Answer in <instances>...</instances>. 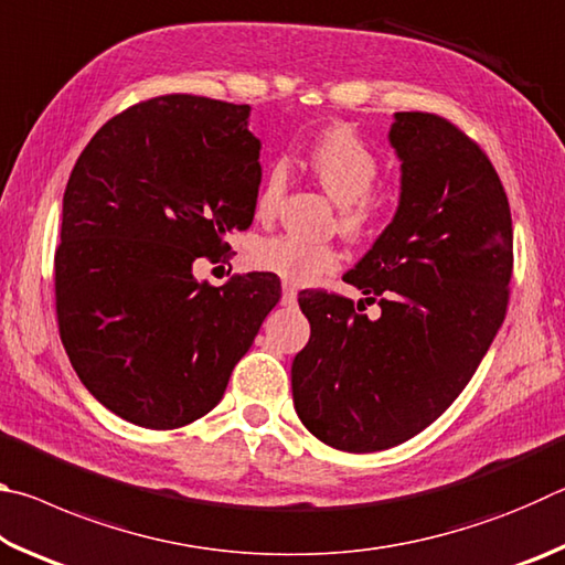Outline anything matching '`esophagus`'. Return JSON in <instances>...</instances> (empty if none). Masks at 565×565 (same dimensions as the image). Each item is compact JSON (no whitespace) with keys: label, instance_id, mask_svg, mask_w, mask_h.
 <instances>
[{"label":"esophagus","instance_id":"1","mask_svg":"<svg viewBox=\"0 0 565 565\" xmlns=\"http://www.w3.org/2000/svg\"><path fill=\"white\" fill-rule=\"evenodd\" d=\"M281 303L284 306H294L296 303V289L291 284H284V289H281Z\"/></svg>","mask_w":565,"mask_h":565}]
</instances>
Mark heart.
Instances as JSON below:
<instances>
[{
  "label": "heart",
  "instance_id": "obj_1",
  "mask_svg": "<svg viewBox=\"0 0 565 565\" xmlns=\"http://www.w3.org/2000/svg\"><path fill=\"white\" fill-rule=\"evenodd\" d=\"M301 164L313 181L339 204V228L349 236L366 234L376 216V202L371 189L381 177V161L374 149L363 145L349 127H331L311 141L301 154ZM289 186V169L274 161L262 179L256 194V216L271 218L284 202ZM256 269L281 276L289 284H309L319 276L339 269L341 254L333 244H311L296 236H266L252 248Z\"/></svg>",
  "mask_w": 565,
  "mask_h": 565
}]
</instances>
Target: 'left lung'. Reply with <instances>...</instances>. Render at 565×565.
<instances>
[{"label":"left lung","mask_w":565,"mask_h":565,"mask_svg":"<svg viewBox=\"0 0 565 565\" xmlns=\"http://www.w3.org/2000/svg\"><path fill=\"white\" fill-rule=\"evenodd\" d=\"M388 141L398 209L343 276L381 317L327 291L299 299L311 339L291 363L296 414L349 454L404 444L454 404L501 329L513 271L509 196L481 147L424 111H396Z\"/></svg>","instance_id":"left-lung-1"}]
</instances>
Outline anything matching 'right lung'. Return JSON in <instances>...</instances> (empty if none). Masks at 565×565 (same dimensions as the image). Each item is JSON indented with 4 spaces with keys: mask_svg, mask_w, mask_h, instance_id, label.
<instances>
[{
    "mask_svg": "<svg viewBox=\"0 0 565 565\" xmlns=\"http://www.w3.org/2000/svg\"><path fill=\"white\" fill-rule=\"evenodd\" d=\"M248 104L191 94L139 102L94 134L62 202L60 337L111 414L169 431L209 414L276 303L271 274L194 279L254 222L262 141Z\"/></svg>",
    "mask_w": 565,
    "mask_h": 565,
    "instance_id": "add662e5",
    "label": "right lung"
}]
</instances>
